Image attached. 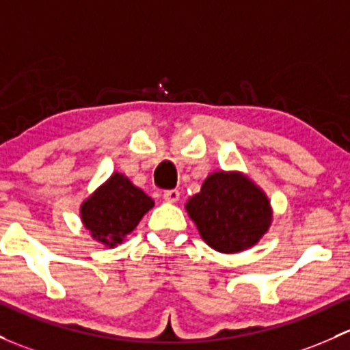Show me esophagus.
I'll use <instances>...</instances> for the list:
<instances>
[{
	"instance_id": "obj_1",
	"label": "esophagus",
	"mask_w": 350,
	"mask_h": 350,
	"mask_svg": "<svg viewBox=\"0 0 350 350\" xmlns=\"http://www.w3.org/2000/svg\"><path fill=\"white\" fill-rule=\"evenodd\" d=\"M163 198H164V201H167V203H178V201H179V191L178 189L164 191Z\"/></svg>"
}]
</instances>
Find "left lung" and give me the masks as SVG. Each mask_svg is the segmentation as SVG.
I'll use <instances>...</instances> for the list:
<instances>
[{
  "label": "left lung",
  "mask_w": 350,
  "mask_h": 350,
  "mask_svg": "<svg viewBox=\"0 0 350 350\" xmlns=\"http://www.w3.org/2000/svg\"><path fill=\"white\" fill-rule=\"evenodd\" d=\"M201 238L219 253L255 246L271 224L267 194L241 172L216 171L186 203Z\"/></svg>",
  "instance_id": "left-lung-1"
}]
</instances>
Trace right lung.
<instances>
[{"instance_id":"1","label":"right lung","mask_w":350,"mask_h":350,"mask_svg":"<svg viewBox=\"0 0 350 350\" xmlns=\"http://www.w3.org/2000/svg\"><path fill=\"white\" fill-rule=\"evenodd\" d=\"M154 201L120 172L94 191L80 206V218L92 238L113 248L137 226Z\"/></svg>"}]
</instances>
